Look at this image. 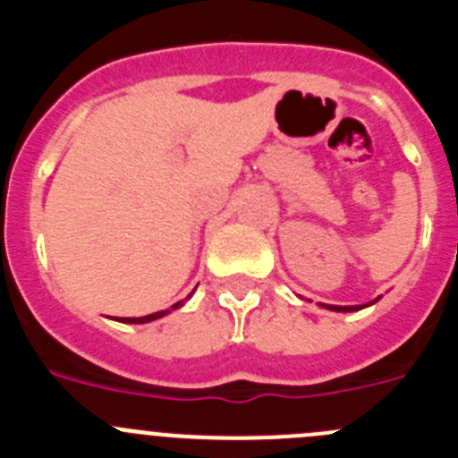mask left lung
<instances>
[{
	"label": "left lung",
	"mask_w": 458,
	"mask_h": 458,
	"mask_svg": "<svg viewBox=\"0 0 458 458\" xmlns=\"http://www.w3.org/2000/svg\"><path fill=\"white\" fill-rule=\"evenodd\" d=\"M376 301H378V298H376ZM374 302H367V305H344V307L342 305H323L321 302V307H326V310H330V311H358V310H362V307L374 305Z\"/></svg>",
	"instance_id": "1"
}]
</instances>
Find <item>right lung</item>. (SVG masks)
Wrapping results in <instances>:
<instances>
[{
  "label": "right lung",
  "mask_w": 458,
  "mask_h": 458,
  "mask_svg": "<svg viewBox=\"0 0 458 458\" xmlns=\"http://www.w3.org/2000/svg\"><path fill=\"white\" fill-rule=\"evenodd\" d=\"M192 295V293H190ZM188 295V298H190ZM188 298H185V301H188ZM185 301H179V302H174L172 307H169V310H160V311H153V314H147V317H132V318H116V321H121V323H151V321H157V318H163V317H167L169 311L172 310H179V307H183V302Z\"/></svg>",
  "instance_id": "right-lung-1"
}]
</instances>
